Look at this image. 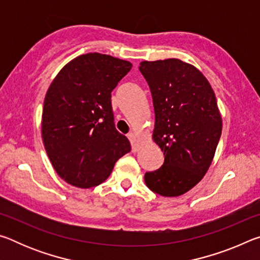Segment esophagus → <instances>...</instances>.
I'll list each match as a JSON object with an SVG mask.
<instances>
[{
  "instance_id": "34e87169",
  "label": "esophagus",
  "mask_w": 260,
  "mask_h": 260,
  "mask_svg": "<svg viewBox=\"0 0 260 260\" xmlns=\"http://www.w3.org/2000/svg\"><path fill=\"white\" fill-rule=\"evenodd\" d=\"M128 139H129L131 143H132V149H133V151L138 150L139 146H138V138H136V135L134 133H129L128 134Z\"/></svg>"
}]
</instances>
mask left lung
<instances>
[{
    "instance_id": "1",
    "label": "left lung",
    "mask_w": 260,
    "mask_h": 260,
    "mask_svg": "<svg viewBox=\"0 0 260 260\" xmlns=\"http://www.w3.org/2000/svg\"><path fill=\"white\" fill-rule=\"evenodd\" d=\"M139 69L152 96V140L164 151V164L144 181L158 195H183L212 164L222 131L217 99L204 74L181 59L143 60Z\"/></svg>"
}]
</instances>
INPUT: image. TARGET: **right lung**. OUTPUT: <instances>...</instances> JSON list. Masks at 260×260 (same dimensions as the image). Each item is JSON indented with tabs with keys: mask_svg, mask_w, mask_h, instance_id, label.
<instances>
[{
	"mask_svg": "<svg viewBox=\"0 0 260 260\" xmlns=\"http://www.w3.org/2000/svg\"><path fill=\"white\" fill-rule=\"evenodd\" d=\"M132 67L128 60L89 52L70 60L48 88L42 140L56 173L69 184L98 186L131 151L129 140L114 127L111 91Z\"/></svg>",
	"mask_w": 260,
	"mask_h": 260,
	"instance_id": "obj_1",
	"label": "right lung"
}]
</instances>
